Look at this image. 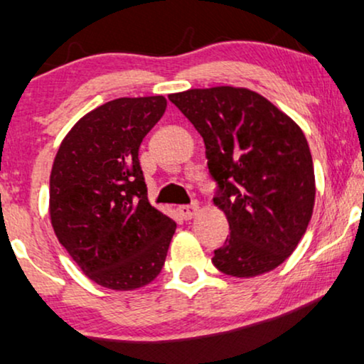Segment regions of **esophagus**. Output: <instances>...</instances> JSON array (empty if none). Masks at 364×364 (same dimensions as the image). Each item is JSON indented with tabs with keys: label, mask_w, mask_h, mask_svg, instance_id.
I'll return each instance as SVG.
<instances>
[{
	"label": "esophagus",
	"mask_w": 364,
	"mask_h": 364,
	"mask_svg": "<svg viewBox=\"0 0 364 364\" xmlns=\"http://www.w3.org/2000/svg\"><path fill=\"white\" fill-rule=\"evenodd\" d=\"M198 210H200L198 203H196V201H193V203L183 205V207H179V213H181L185 220H190V218H193L196 213H198Z\"/></svg>",
	"instance_id": "obj_1"
}]
</instances>
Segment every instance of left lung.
Instances as JSON below:
<instances>
[{
	"mask_svg": "<svg viewBox=\"0 0 364 364\" xmlns=\"http://www.w3.org/2000/svg\"><path fill=\"white\" fill-rule=\"evenodd\" d=\"M169 102L203 137L213 201L229 220L213 266L237 278L274 269L299 246L314 210V163L300 127L246 87L188 90Z\"/></svg>",
	"mask_w": 364,
	"mask_h": 364,
	"instance_id": "1",
	"label": "left lung"
}]
</instances>
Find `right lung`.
<instances>
[{"mask_svg": "<svg viewBox=\"0 0 364 364\" xmlns=\"http://www.w3.org/2000/svg\"><path fill=\"white\" fill-rule=\"evenodd\" d=\"M164 96L118 98L65 135L50 174V220L95 283L134 290L163 269L176 224L147 200L139 147L166 110Z\"/></svg>", "mask_w": 364, "mask_h": 364, "instance_id": "right-lung-1", "label": "right lung"}]
</instances>
